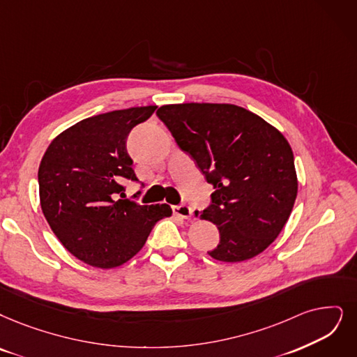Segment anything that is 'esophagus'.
Here are the masks:
<instances>
[{"label":"esophagus","instance_id":"obj_1","mask_svg":"<svg viewBox=\"0 0 357 357\" xmlns=\"http://www.w3.org/2000/svg\"><path fill=\"white\" fill-rule=\"evenodd\" d=\"M173 212H174V215H176V217H180V218H183V220H189V218H192V213H193L192 208H190V206H188V205L173 206Z\"/></svg>","mask_w":357,"mask_h":357}]
</instances>
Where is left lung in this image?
Here are the masks:
<instances>
[{
    "label": "left lung",
    "mask_w": 357,
    "mask_h": 357,
    "mask_svg": "<svg viewBox=\"0 0 357 357\" xmlns=\"http://www.w3.org/2000/svg\"><path fill=\"white\" fill-rule=\"evenodd\" d=\"M156 114L215 189L211 206L195 212L218 227L220 243L208 255L233 264L262 253L286 225L297 196L287 139L233 104H171Z\"/></svg>",
    "instance_id": "obj_1"
}]
</instances>
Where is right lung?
Here are the masks:
<instances>
[{
  "mask_svg": "<svg viewBox=\"0 0 357 357\" xmlns=\"http://www.w3.org/2000/svg\"><path fill=\"white\" fill-rule=\"evenodd\" d=\"M156 105L99 114L68 127L39 164L42 212L61 245L84 264L109 269L144 248L153 225L171 217L168 205H139L124 196L136 181L126 140Z\"/></svg>",
  "mask_w": 357,
  "mask_h": 357,
  "instance_id": "1",
  "label": "right lung"
}]
</instances>
